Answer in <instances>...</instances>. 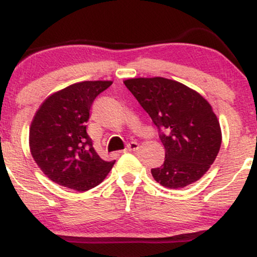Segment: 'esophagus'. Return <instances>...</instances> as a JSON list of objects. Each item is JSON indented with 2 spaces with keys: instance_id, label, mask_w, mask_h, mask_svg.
I'll return each instance as SVG.
<instances>
[{
  "instance_id": "1",
  "label": "esophagus",
  "mask_w": 257,
  "mask_h": 257,
  "mask_svg": "<svg viewBox=\"0 0 257 257\" xmlns=\"http://www.w3.org/2000/svg\"><path fill=\"white\" fill-rule=\"evenodd\" d=\"M139 149V144L138 143H129L128 145H126V147L124 149V152H132V151H135V150Z\"/></svg>"
}]
</instances>
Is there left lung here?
Segmentation results:
<instances>
[{"label":"left lung","mask_w":257,"mask_h":257,"mask_svg":"<svg viewBox=\"0 0 257 257\" xmlns=\"http://www.w3.org/2000/svg\"><path fill=\"white\" fill-rule=\"evenodd\" d=\"M125 87L158 128L166 159L151 170L168 188L193 184L208 172L220 151L221 128L213 107L187 85L163 77L129 78Z\"/></svg>","instance_id":"1"}]
</instances>
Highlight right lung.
<instances>
[{
  "mask_svg": "<svg viewBox=\"0 0 257 257\" xmlns=\"http://www.w3.org/2000/svg\"><path fill=\"white\" fill-rule=\"evenodd\" d=\"M112 81H84L55 91L41 104L29 145L38 168L55 184L78 192L102 182L114 161L100 158L87 134L91 104Z\"/></svg>",
  "mask_w": 257,
  "mask_h": 257,
  "instance_id": "1",
  "label": "right lung"
}]
</instances>
